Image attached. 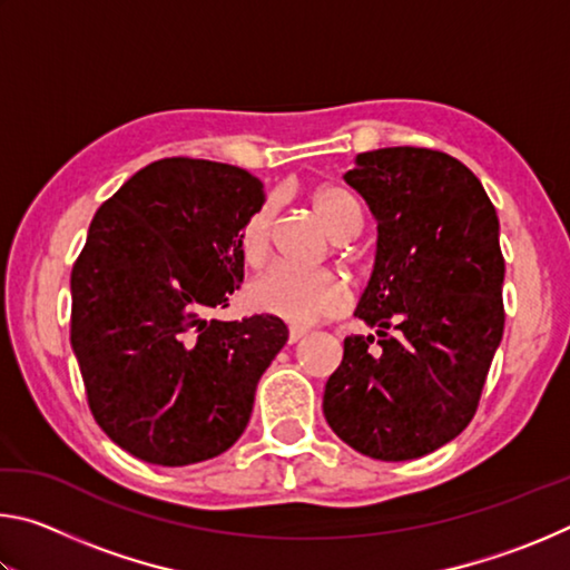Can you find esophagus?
Segmentation results:
<instances>
[{
    "instance_id": "1",
    "label": "esophagus",
    "mask_w": 570,
    "mask_h": 570,
    "mask_svg": "<svg viewBox=\"0 0 570 570\" xmlns=\"http://www.w3.org/2000/svg\"><path fill=\"white\" fill-rule=\"evenodd\" d=\"M302 336H306L304 326H292V330H288V342H292V344L302 340Z\"/></svg>"
}]
</instances>
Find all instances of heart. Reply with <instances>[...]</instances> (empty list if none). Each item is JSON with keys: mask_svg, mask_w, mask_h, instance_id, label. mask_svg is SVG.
Returning a JSON list of instances; mask_svg holds the SVG:
<instances>
[{"mask_svg": "<svg viewBox=\"0 0 570 570\" xmlns=\"http://www.w3.org/2000/svg\"><path fill=\"white\" fill-rule=\"evenodd\" d=\"M308 206L336 240L350 238L360 228V206L340 186H316L308 190ZM276 204L266 198L244 218L238 228V254L250 268H262L272 254ZM248 306L278 316L292 324H314L342 314L350 304V292L332 272H304V268L274 266L246 288Z\"/></svg>", "mask_w": 570, "mask_h": 570, "instance_id": "b5f03b06", "label": "heart"}]
</instances>
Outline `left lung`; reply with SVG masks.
Here are the masks:
<instances>
[{"label":"left lung","mask_w":570,"mask_h":570,"mask_svg":"<svg viewBox=\"0 0 570 570\" xmlns=\"http://www.w3.org/2000/svg\"><path fill=\"white\" fill-rule=\"evenodd\" d=\"M344 180L377 220V258L326 382L324 417L374 460H414L475 417L505 326L498 216L468 166L432 148L356 156ZM395 334L390 335L389 330Z\"/></svg>","instance_id":"1"}]
</instances>
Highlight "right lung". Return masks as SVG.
<instances>
[{"instance_id": "add662e5", "label": "right lung", "mask_w": 570, "mask_h": 570, "mask_svg": "<svg viewBox=\"0 0 570 570\" xmlns=\"http://www.w3.org/2000/svg\"><path fill=\"white\" fill-rule=\"evenodd\" d=\"M264 200L248 170L163 158L95 214L70 276V342L115 445L180 468L226 452L288 340L272 314L208 320L244 282L238 228Z\"/></svg>"}]
</instances>
